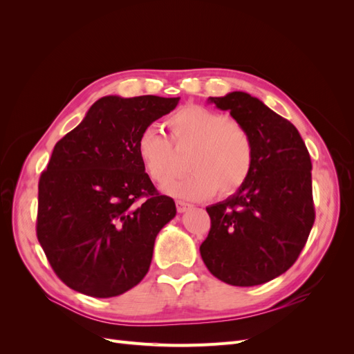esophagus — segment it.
Here are the masks:
<instances>
[{
  "label": "esophagus",
  "instance_id": "esophagus-1",
  "mask_svg": "<svg viewBox=\"0 0 354 354\" xmlns=\"http://www.w3.org/2000/svg\"><path fill=\"white\" fill-rule=\"evenodd\" d=\"M176 205H177V211H178V212H186V211H189V209L192 208L190 203L183 202V201H177Z\"/></svg>",
  "mask_w": 354,
  "mask_h": 354
}]
</instances>
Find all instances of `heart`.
I'll use <instances>...</instances> for the list:
<instances>
[{
    "mask_svg": "<svg viewBox=\"0 0 354 354\" xmlns=\"http://www.w3.org/2000/svg\"><path fill=\"white\" fill-rule=\"evenodd\" d=\"M167 128L176 149L190 147L186 159L190 173L165 186L168 194L187 201L211 198L216 190L227 196L248 180L254 165V142L241 122L192 104L171 113ZM171 143L153 127L137 137V158L158 185H165L178 173Z\"/></svg>",
    "mask_w": 354,
    "mask_h": 354,
    "instance_id": "heart-1",
    "label": "heart"
}]
</instances>
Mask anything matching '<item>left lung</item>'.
<instances>
[{
    "label": "left lung",
    "mask_w": 354,
    "mask_h": 354,
    "mask_svg": "<svg viewBox=\"0 0 354 354\" xmlns=\"http://www.w3.org/2000/svg\"><path fill=\"white\" fill-rule=\"evenodd\" d=\"M208 103L250 131L254 165L236 194L207 207L211 229L201 257L223 282L261 285L295 263L313 227L312 160L297 128L260 99L232 91Z\"/></svg>",
    "instance_id": "1"
}]
</instances>
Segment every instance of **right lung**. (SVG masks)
<instances>
[{"mask_svg": "<svg viewBox=\"0 0 354 354\" xmlns=\"http://www.w3.org/2000/svg\"><path fill=\"white\" fill-rule=\"evenodd\" d=\"M178 100L104 95L53 149L38 185L37 236L73 291L116 297L146 276L158 233L177 209L145 173L136 142Z\"/></svg>", "mask_w": 354, "mask_h": 354, "instance_id": "add662e5", "label": "right lung"}]
</instances>
